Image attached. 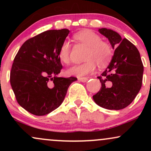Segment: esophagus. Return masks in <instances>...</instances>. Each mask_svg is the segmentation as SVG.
<instances>
[{
  "instance_id": "34e87169",
  "label": "esophagus",
  "mask_w": 151,
  "mask_h": 151,
  "mask_svg": "<svg viewBox=\"0 0 151 151\" xmlns=\"http://www.w3.org/2000/svg\"><path fill=\"white\" fill-rule=\"evenodd\" d=\"M78 80L82 81V82H86L88 80L87 77H78Z\"/></svg>"
}]
</instances>
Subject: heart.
I'll use <instances>...</instances> for the list:
<instances>
[{"label": "heart", "mask_w": 151, "mask_h": 151, "mask_svg": "<svg viewBox=\"0 0 151 151\" xmlns=\"http://www.w3.org/2000/svg\"><path fill=\"white\" fill-rule=\"evenodd\" d=\"M77 40L88 47L83 63L75 65L66 70L68 76L82 77L91 73L96 68V63L99 67L106 66L112 56V50L109 44L102 41L101 37L98 34L89 30H82L74 35ZM70 44L67 40L62 44L59 50V58L65 64L70 62Z\"/></svg>", "instance_id": "heart-1"}]
</instances>
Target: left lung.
Masks as SVG:
<instances>
[{
	"label": "left lung",
	"instance_id": "left-lung-1",
	"mask_svg": "<svg viewBox=\"0 0 151 151\" xmlns=\"http://www.w3.org/2000/svg\"><path fill=\"white\" fill-rule=\"evenodd\" d=\"M99 32L108 38L116 50L107 68L97 77L101 87L93 99L104 109L120 110L128 106L139 92L143 65L138 49L129 40L122 39L118 32L110 29H99Z\"/></svg>",
	"mask_w": 151,
	"mask_h": 151
}]
</instances>
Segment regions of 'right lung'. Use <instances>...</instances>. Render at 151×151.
Returning <instances> with one entry per match:
<instances>
[{
  "label": "right lung",
  "mask_w": 151,
  "mask_h": 151,
  "mask_svg": "<svg viewBox=\"0 0 151 151\" xmlns=\"http://www.w3.org/2000/svg\"><path fill=\"white\" fill-rule=\"evenodd\" d=\"M70 31L47 30L27 40L13 60L10 81L17 101L35 116H44L63 102L76 77H58L59 50Z\"/></svg>",
  "instance_id": "right-lung-1"
}]
</instances>
